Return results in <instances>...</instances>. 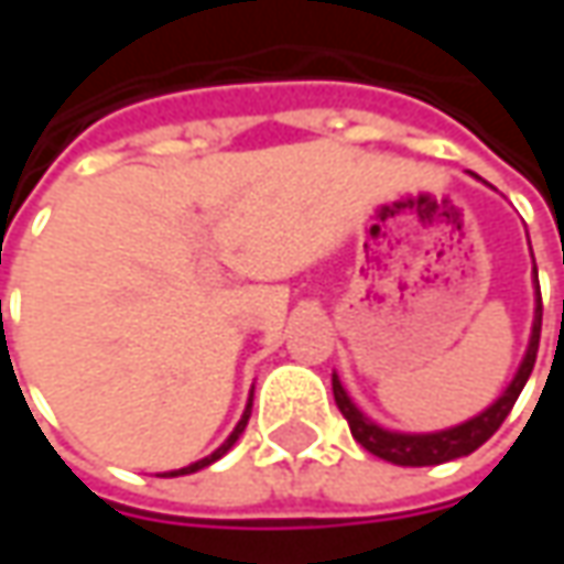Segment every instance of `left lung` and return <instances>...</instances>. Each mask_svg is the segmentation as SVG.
Masks as SVG:
<instances>
[{"label": "left lung", "mask_w": 564, "mask_h": 564, "mask_svg": "<svg viewBox=\"0 0 564 564\" xmlns=\"http://www.w3.org/2000/svg\"><path fill=\"white\" fill-rule=\"evenodd\" d=\"M533 272H536V267H533ZM540 323H543V301H540V282H536V311H533L531 341H528V355L521 360L518 373L509 382V389L492 401L487 411H480L477 417L458 423V426H448V430H440V433H392V430H382L379 423L367 421L360 414L358 404L348 399V392L341 389V382L333 373V395H336L338 411L345 414V421L351 426V436L382 462H392V465L401 467H426L470 455L502 426V421L509 417V411L521 395L524 382L531 377L536 348H540Z\"/></svg>", "instance_id": "8db88e82"}]
</instances>
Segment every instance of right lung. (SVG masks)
Returning <instances> with one entry per match:
<instances>
[{
    "instance_id": "obj_1",
    "label": "right lung",
    "mask_w": 564,
    "mask_h": 564,
    "mask_svg": "<svg viewBox=\"0 0 564 564\" xmlns=\"http://www.w3.org/2000/svg\"><path fill=\"white\" fill-rule=\"evenodd\" d=\"M250 401H253V399H250ZM250 401H248V408H245V414H241V421H238V426H235V430H231V436H228L226 443L219 445V448H216V452H213V455H206V458H200V462H194V465L182 467V470H169V474H172V477H178V474H194V470H200V467L213 465V462H219V458H223V455H226L228 448H231V445L238 443V436H241V433H245V426H248V421H250Z\"/></svg>"
}]
</instances>
